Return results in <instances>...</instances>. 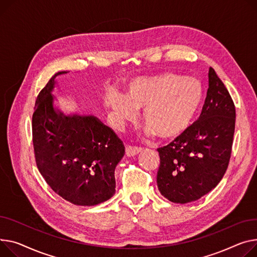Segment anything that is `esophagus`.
I'll return each mask as SVG.
<instances>
[{
  "label": "esophagus",
  "mask_w": 257,
  "mask_h": 257,
  "mask_svg": "<svg viewBox=\"0 0 257 257\" xmlns=\"http://www.w3.org/2000/svg\"><path fill=\"white\" fill-rule=\"evenodd\" d=\"M142 149L136 148V147H131V146H127L126 147V156L127 157H134L138 155L139 153H141Z\"/></svg>",
  "instance_id": "obj_1"
}]
</instances>
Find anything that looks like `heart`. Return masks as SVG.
Segmentation results:
<instances>
[{"instance_id": "obj_1", "label": "heart", "mask_w": 257, "mask_h": 257, "mask_svg": "<svg viewBox=\"0 0 257 257\" xmlns=\"http://www.w3.org/2000/svg\"><path fill=\"white\" fill-rule=\"evenodd\" d=\"M203 85L195 77L161 73L131 79L125 95L112 92L105 99L113 123L121 128L138 116L143 108L150 134L162 140H175L188 131L202 106Z\"/></svg>"}]
</instances>
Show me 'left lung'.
Here are the masks:
<instances>
[{
	"mask_svg": "<svg viewBox=\"0 0 257 257\" xmlns=\"http://www.w3.org/2000/svg\"><path fill=\"white\" fill-rule=\"evenodd\" d=\"M235 124L233 101L213 68L199 118L180 138L159 148L157 186L168 200L187 203L209 193L223 178Z\"/></svg>",
	"mask_w": 257,
	"mask_h": 257,
	"instance_id": "1",
	"label": "left lung"
}]
</instances>
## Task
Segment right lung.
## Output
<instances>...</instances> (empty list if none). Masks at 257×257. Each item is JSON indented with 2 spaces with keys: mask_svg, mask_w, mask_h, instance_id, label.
<instances>
[{
  "mask_svg": "<svg viewBox=\"0 0 257 257\" xmlns=\"http://www.w3.org/2000/svg\"><path fill=\"white\" fill-rule=\"evenodd\" d=\"M57 72L39 93L32 131L37 167L57 194L76 206H96L115 193L114 169L125 147L94 114L66 113L55 105Z\"/></svg>",
  "mask_w": 257,
  "mask_h": 257,
  "instance_id": "right-lung-1",
  "label": "right lung"
}]
</instances>
